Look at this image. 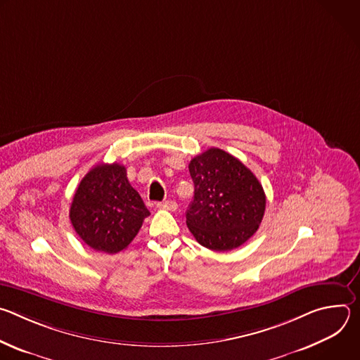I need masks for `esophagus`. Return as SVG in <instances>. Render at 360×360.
Returning <instances> with one entry per match:
<instances>
[{"label":"esophagus","mask_w":360,"mask_h":360,"mask_svg":"<svg viewBox=\"0 0 360 360\" xmlns=\"http://www.w3.org/2000/svg\"><path fill=\"white\" fill-rule=\"evenodd\" d=\"M157 208L167 210V211H175L178 208V205L175 200H165V202H158Z\"/></svg>","instance_id":"1"}]
</instances>
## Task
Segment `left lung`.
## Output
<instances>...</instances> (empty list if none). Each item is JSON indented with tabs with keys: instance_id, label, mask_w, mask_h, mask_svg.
<instances>
[{
	"instance_id": "left-lung-1",
	"label": "left lung",
	"mask_w": 360,
	"mask_h": 360,
	"mask_svg": "<svg viewBox=\"0 0 360 360\" xmlns=\"http://www.w3.org/2000/svg\"><path fill=\"white\" fill-rule=\"evenodd\" d=\"M188 168L195 191L186 225L193 238L217 252L245 243L265 214L266 196L258 178L219 148L199 153Z\"/></svg>"
}]
</instances>
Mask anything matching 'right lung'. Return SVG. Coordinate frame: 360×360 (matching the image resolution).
<instances>
[{
	"label": "right lung",
	"instance_id": "right-lung-1",
	"mask_svg": "<svg viewBox=\"0 0 360 360\" xmlns=\"http://www.w3.org/2000/svg\"><path fill=\"white\" fill-rule=\"evenodd\" d=\"M149 217L139 193L117 162L94 167L79 182L70 208L77 235L94 250L118 253L139 232Z\"/></svg>",
	"mask_w": 360,
	"mask_h": 360
}]
</instances>
